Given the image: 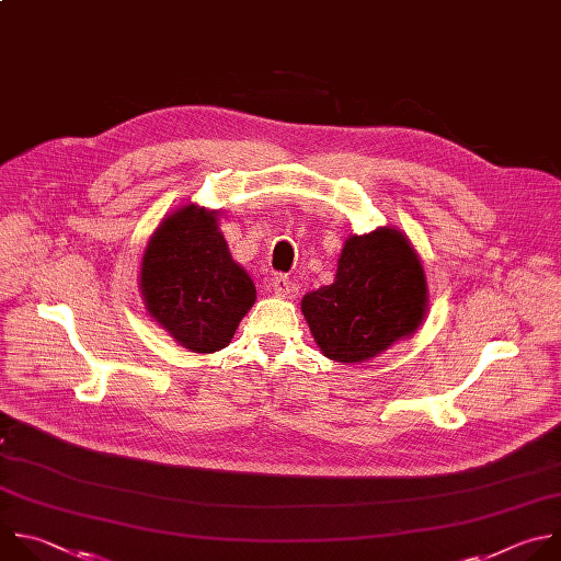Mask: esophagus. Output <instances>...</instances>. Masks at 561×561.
Returning a JSON list of instances; mask_svg holds the SVG:
<instances>
[{"label": "esophagus", "mask_w": 561, "mask_h": 561, "mask_svg": "<svg viewBox=\"0 0 561 561\" xmlns=\"http://www.w3.org/2000/svg\"><path fill=\"white\" fill-rule=\"evenodd\" d=\"M270 285H272V289H274L278 296H283V298H294L296 291H298L296 283H294L289 276H283V274H276Z\"/></svg>", "instance_id": "obj_1"}]
</instances>
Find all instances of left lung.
<instances>
[{
	"label": "left lung",
	"mask_w": 561,
	"mask_h": 561,
	"mask_svg": "<svg viewBox=\"0 0 561 561\" xmlns=\"http://www.w3.org/2000/svg\"><path fill=\"white\" fill-rule=\"evenodd\" d=\"M426 302L424 270L409 239L378 228L345 241L333 283L305 294L300 309L320 352L356 365L413 335Z\"/></svg>",
	"instance_id": "left-lung-1"
}]
</instances>
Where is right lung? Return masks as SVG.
<instances>
[{
  "mask_svg": "<svg viewBox=\"0 0 561 561\" xmlns=\"http://www.w3.org/2000/svg\"><path fill=\"white\" fill-rule=\"evenodd\" d=\"M216 216L194 203L179 207L161 220L141 263L148 313L194 354L228 347L256 300L254 280L234 263Z\"/></svg>",
  "mask_w": 561,
  "mask_h": 561,
  "instance_id": "add662e5",
  "label": "right lung"
}]
</instances>
